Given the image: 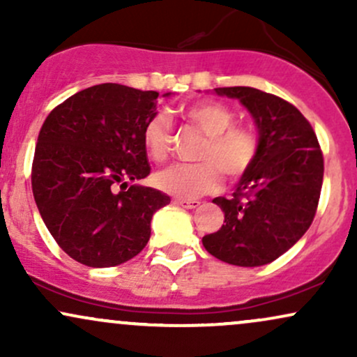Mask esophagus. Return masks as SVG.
<instances>
[{
    "instance_id": "esophagus-1",
    "label": "esophagus",
    "mask_w": 357,
    "mask_h": 357,
    "mask_svg": "<svg viewBox=\"0 0 357 357\" xmlns=\"http://www.w3.org/2000/svg\"><path fill=\"white\" fill-rule=\"evenodd\" d=\"M174 203L183 208H188V210H195V208L199 206V202H190V199H181V198L174 199Z\"/></svg>"
}]
</instances>
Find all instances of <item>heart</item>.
<instances>
[{
  "label": "heart",
  "mask_w": 357,
  "mask_h": 357,
  "mask_svg": "<svg viewBox=\"0 0 357 357\" xmlns=\"http://www.w3.org/2000/svg\"><path fill=\"white\" fill-rule=\"evenodd\" d=\"M184 117L206 136L198 153V165H174L155 174L159 190L181 199H195L215 192L227 178L238 179L252 169L258 158L260 142L250 127L233 126L235 114L225 104L213 100L196 102L184 109ZM173 121L169 114H153L142 129L146 153L154 161L169 158L173 147Z\"/></svg>",
  "instance_id": "1"
}]
</instances>
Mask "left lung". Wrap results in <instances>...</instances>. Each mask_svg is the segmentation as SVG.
Instances as JSON below:
<instances>
[{
	"label": "left lung",
	"mask_w": 357,
	"mask_h": 357,
	"mask_svg": "<svg viewBox=\"0 0 357 357\" xmlns=\"http://www.w3.org/2000/svg\"><path fill=\"white\" fill-rule=\"evenodd\" d=\"M215 90L250 110L260 151L231 198L213 199L225 225L204 235L203 245L221 261L260 267L284 255L312 225L322 190V149L310 122L290 102L253 87Z\"/></svg>",
	"instance_id": "obj_1"
}]
</instances>
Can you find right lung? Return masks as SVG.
I'll return each mask as SVG.
<instances>
[{"mask_svg":"<svg viewBox=\"0 0 357 357\" xmlns=\"http://www.w3.org/2000/svg\"><path fill=\"white\" fill-rule=\"evenodd\" d=\"M169 96V93H166ZM159 92L100 84L61 102L45 119L31 190L59 247L87 267H116L151 236V218L171 198L129 181L151 173L142 129Z\"/></svg>","mask_w":357,"mask_h":357,"instance_id":"add662e5","label":"right lung"}]
</instances>
